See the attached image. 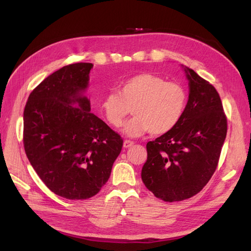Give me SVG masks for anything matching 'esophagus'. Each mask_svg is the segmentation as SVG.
<instances>
[{"label": "esophagus", "instance_id": "1", "mask_svg": "<svg viewBox=\"0 0 251 251\" xmlns=\"http://www.w3.org/2000/svg\"><path fill=\"white\" fill-rule=\"evenodd\" d=\"M133 144H134L133 141H131V140H125L124 143H123V147H124L125 149H129V148L132 147Z\"/></svg>", "mask_w": 251, "mask_h": 251}]
</instances>
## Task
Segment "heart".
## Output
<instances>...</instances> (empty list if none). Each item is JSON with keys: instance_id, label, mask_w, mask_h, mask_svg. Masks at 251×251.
<instances>
[{"instance_id": "heart-1", "label": "heart", "mask_w": 251, "mask_h": 251, "mask_svg": "<svg viewBox=\"0 0 251 251\" xmlns=\"http://www.w3.org/2000/svg\"><path fill=\"white\" fill-rule=\"evenodd\" d=\"M186 103V91L180 84L144 73L128 79L118 94L104 96L100 107L105 120L115 128L123 125L131 109L134 117L125 125L124 132L137 137L150 131L153 135L169 132L180 121Z\"/></svg>"}]
</instances>
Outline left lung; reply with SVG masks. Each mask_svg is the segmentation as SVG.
I'll use <instances>...</instances> for the list:
<instances>
[{
	"instance_id": "1",
	"label": "left lung",
	"mask_w": 251,
	"mask_h": 251,
	"mask_svg": "<svg viewBox=\"0 0 251 251\" xmlns=\"http://www.w3.org/2000/svg\"><path fill=\"white\" fill-rule=\"evenodd\" d=\"M189 97L178 124L149 141L141 179L155 197L180 201L199 193L214 175L227 135V117L217 89L184 68Z\"/></svg>"
}]
</instances>
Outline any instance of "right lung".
Segmentation results:
<instances>
[{"label":"right lung","instance_id":"1","mask_svg":"<svg viewBox=\"0 0 251 251\" xmlns=\"http://www.w3.org/2000/svg\"><path fill=\"white\" fill-rule=\"evenodd\" d=\"M92 67L75 63L50 74L31 91L23 113L31 166L50 191L72 201L99 193L123 147L83 96Z\"/></svg>","mask_w":251,"mask_h":251}]
</instances>
